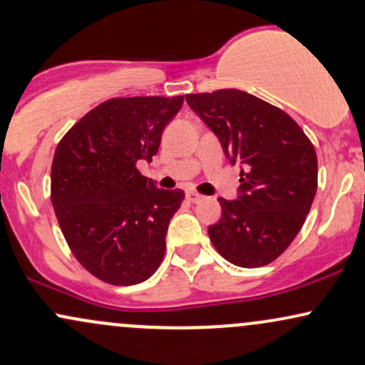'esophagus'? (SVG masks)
Wrapping results in <instances>:
<instances>
[{
  "instance_id": "obj_1",
  "label": "esophagus",
  "mask_w": 365,
  "mask_h": 365,
  "mask_svg": "<svg viewBox=\"0 0 365 365\" xmlns=\"http://www.w3.org/2000/svg\"><path fill=\"white\" fill-rule=\"evenodd\" d=\"M186 198L191 201V203H198V201L203 198V196L200 195V192H195V191H187L186 192Z\"/></svg>"
}]
</instances>
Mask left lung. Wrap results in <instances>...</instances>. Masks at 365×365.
<instances>
[{
	"label": "left lung",
	"instance_id": "1",
	"mask_svg": "<svg viewBox=\"0 0 365 365\" xmlns=\"http://www.w3.org/2000/svg\"><path fill=\"white\" fill-rule=\"evenodd\" d=\"M186 102L244 164L239 198H218L222 218L208 227L218 255L242 268L275 261L292 244L318 190V157L302 128L280 107L235 88L187 93Z\"/></svg>",
	"mask_w": 365,
	"mask_h": 365
}]
</instances>
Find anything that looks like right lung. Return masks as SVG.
<instances>
[{
  "mask_svg": "<svg viewBox=\"0 0 365 365\" xmlns=\"http://www.w3.org/2000/svg\"><path fill=\"white\" fill-rule=\"evenodd\" d=\"M182 96L114 97L88 110L59 140L51 201L73 256L98 280L136 285L160 267L181 190H160L138 170L160 147Z\"/></svg>",
  "mask_w": 365,
  "mask_h": 365,
  "instance_id": "1",
  "label": "right lung"
}]
</instances>
